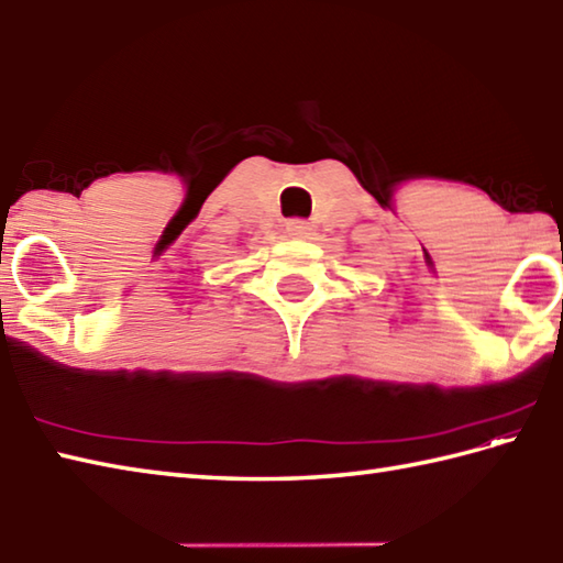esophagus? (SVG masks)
<instances>
[{
    "instance_id": "34e87169",
    "label": "esophagus",
    "mask_w": 563,
    "mask_h": 563,
    "mask_svg": "<svg viewBox=\"0 0 563 563\" xmlns=\"http://www.w3.org/2000/svg\"><path fill=\"white\" fill-rule=\"evenodd\" d=\"M286 233L291 238H308L311 235V225H308V221H301V218H291V221H286Z\"/></svg>"
}]
</instances>
